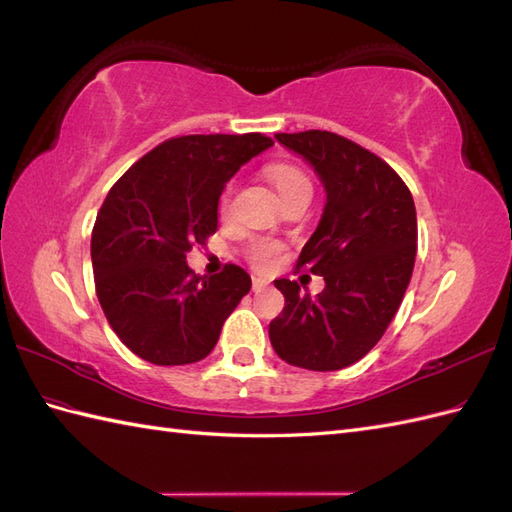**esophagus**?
<instances>
[{
	"mask_svg": "<svg viewBox=\"0 0 512 512\" xmlns=\"http://www.w3.org/2000/svg\"><path fill=\"white\" fill-rule=\"evenodd\" d=\"M267 286H269V282H267V280H262V277H254V280H252V290H254V292L265 290Z\"/></svg>",
	"mask_w": 512,
	"mask_h": 512,
	"instance_id": "obj_1",
	"label": "esophagus"
}]
</instances>
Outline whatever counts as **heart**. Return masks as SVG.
Segmentation results:
<instances>
[{
  "mask_svg": "<svg viewBox=\"0 0 512 512\" xmlns=\"http://www.w3.org/2000/svg\"><path fill=\"white\" fill-rule=\"evenodd\" d=\"M267 179L271 181L277 196L282 198L284 207L290 203V200L299 196H312V181H309L303 170L294 164H288V162L271 164L267 168ZM230 200H232V190L226 188L220 196V205H218L222 218H226L230 213ZM282 252L284 247L277 241L254 239L250 247H247V260H250L258 271H269L271 267L277 265V260L282 258Z\"/></svg>",
  "mask_w": 512,
  "mask_h": 512,
  "instance_id": "1",
  "label": "heart"
}]
</instances>
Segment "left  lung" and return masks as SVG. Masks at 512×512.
Here are the masks:
<instances>
[{
    "mask_svg": "<svg viewBox=\"0 0 512 512\" xmlns=\"http://www.w3.org/2000/svg\"><path fill=\"white\" fill-rule=\"evenodd\" d=\"M318 173L327 205L297 260L324 277L318 297L275 280L286 305L269 324L282 361L312 371L344 369L374 348L410 284L416 256L414 200L376 153L327 130L275 134Z\"/></svg>",
    "mask_w": 512,
    "mask_h": 512,
    "instance_id": "left-lung-1",
    "label": "left lung"
}]
</instances>
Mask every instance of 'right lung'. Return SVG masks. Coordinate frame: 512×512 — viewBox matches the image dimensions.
Returning a JSON list of instances; mask_svg holds the SVG:
<instances>
[{
	"label": "right lung",
	"mask_w": 512,
	"mask_h": 512,
	"mask_svg": "<svg viewBox=\"0 0 512 512\" xmlns=\"http://www.w3.org/2000/svg\"><path fill=\"white\" fill-rule=\"evenodd\" d=\"M273 145L265 134L168 138L132 164L106 194L91 232L98 301L117 337L153 365L196 363L252 288L241 267L196 275L194 245L218 230L226 181Z\"/></svg>",
	"instance_id": "add662e5"
}]
</instances>
